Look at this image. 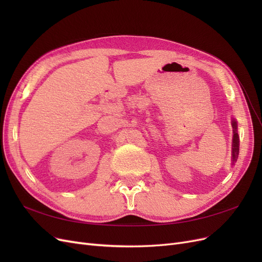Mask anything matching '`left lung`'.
<instances>
[{"label": "left lung", "instance_id": "1", "mask_svg": "<svg viewBox=\"0 0 262 262\" xmlns=\"http://www.w3.org/2000/svg\"><path fill=\"white\" fill-rule=\"evenodd\" d=\"M232 126H233V144H232V158H233V163L236 162V158L238 157L239 153V137L238 133H237V122L235 119L232 120Z\"/></svg>", "mask_w": 262, "mask_h": 262}]
</instances>
